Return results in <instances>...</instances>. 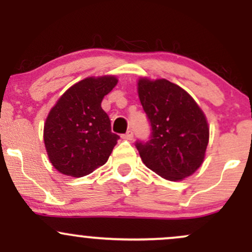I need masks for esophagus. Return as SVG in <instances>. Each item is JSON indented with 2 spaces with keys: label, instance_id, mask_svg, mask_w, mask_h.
I'll list each match as a JSON object with an SVG mask.
<instances>
[{
  "label": "esophagus",
  "instance_id": "1",
  "mask_svg": "<svg viewBox=\"0 0 252 252\" xmlns=\"http://www.w3.org/2000/svg\"><path fill=\"white\" fill-rule=\"evenodd\" d=\"M122 137L124 138V140H129V141H131L132 138H134V132H132V130H128V131L126 132V134H124Z\"/></svg>",
  "mask_w": 252,
  "mask_h": 252
}]
</instances>
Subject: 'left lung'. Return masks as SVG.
I'll list each match as a JSON object with an SVG mask.
<instances>
[{"label": "left lung", "mask_w": 252, "mask_h": 252, "mask_svg": "<svg viewBox=\"0 0 252 252\" xmlns=\"http://www.w3.org/2000/svg\"><path fill=\"white\" fill-rule=\"evenodd\" d=\"M138 97L152 134L136 148L143 163L170 181H180L201 166L209 144V124L195 100L166 79L141 78Z\"/></svg>", "instance_id": "8db88e82"}]
</instances>
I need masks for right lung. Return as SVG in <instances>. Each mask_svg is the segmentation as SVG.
<instances>
[{
	"label": "right lung",
	"mask_w": 252,
	"mask_h": 252,
	"mask_svg": "<svg viewBox=\"0 0 252 252\" xmlns=\"http://www.w3.org/2000/svg\"><path fill=\"white\" fill-rule=\"evenodd\" d=\"M112 76L89 77L71 86L51 109L43 141L51 163L63 174L82 178L108 161L120 136L102 109V100L116 86Z\"/></svg>",
	"instance_id": "1"
}]
</instances>
